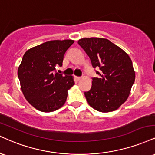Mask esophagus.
<instances>
[{
    "instance_id": "1",
    "label": "esophagus",
    "mask_w": 155,
    "mask_h": 155,
    "mask_svg": "<svg viewBox=\"0 0 155 155\" xmlns=\"http://www.w3.org/2000/svg\"><path fill=\"white\" fill-rule=\"evenodd\" d=\"M75 79L77 80V81H79V80L81 79V77H79V76H75Z\"/></svg>"
}]
</instances>
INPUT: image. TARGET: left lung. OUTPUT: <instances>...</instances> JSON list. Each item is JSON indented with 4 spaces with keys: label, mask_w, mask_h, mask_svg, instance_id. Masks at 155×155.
<instances>
[{
    "label": "left lung",
    "mask_w": 155,
    "mask_h": 155,
    "mask_svg": "<svg viewBox=\"0 0 155 155\" xmlns=\"http://www.w3.org/2000/svg\"><path fill=\"white\" fill-rule=\"evenodd\" d=\"M78 43L84 50L97 71L92 88L84 92L87 102L94 110L109 113L118 109L129 96L135 81L131 59L124 50L101 37L81 38Z\"/></svg>",
    "instance_id": "1"
}]
</instances>
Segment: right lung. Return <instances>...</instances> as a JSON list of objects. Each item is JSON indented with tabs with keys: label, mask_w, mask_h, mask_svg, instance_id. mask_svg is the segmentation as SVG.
<instances>
[{
	"label": "right lung",
	"mask_w": 155,
	"mask_h": 155,
	"mask_svg": "<svg viewBox=\"0 0 155 155\" xmlns=\"http://www.w3.org/2000/svg\"><path fill=\"white\" fill-rule=\"evenodd\" d=\"M72 40H50L26 51L18 68V77L24 97L38 110L50 113L64 105L68 90L74 84L72 76L55 73L62 66Z\"/></svg>",
	"instance_id": "add662e5"
}]
</instances>
